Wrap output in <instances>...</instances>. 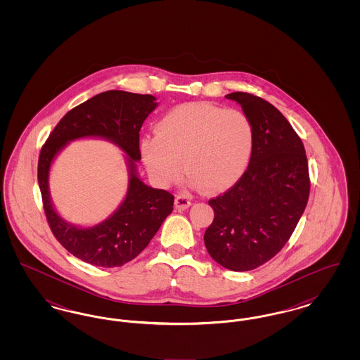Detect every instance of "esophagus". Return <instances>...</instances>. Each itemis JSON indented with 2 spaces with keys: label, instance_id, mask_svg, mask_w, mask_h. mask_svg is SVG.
Segmentation results:
<instances>
[{
  "label": "esophagus",
  "instance_id": "34e87169",
  "mask_svg": "<svg viewBox=\"0 0 360 360\" xmlns=\"http://www.w3.org/2000/svg\"><path fill=\"white\" fill-rule=\"evenodd\" d=\"M174 205H175V209H178V210H185L190 206V200L186 195L179 194V195L175 197V204Z\"/></svg>",
  "mask_w": 360,
  "mask_h": 360
}]
</instances>
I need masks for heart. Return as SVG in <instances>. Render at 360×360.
<instances>
[{
  "label": "heart",
  "mask_w": 360,
  "mask_h": 360,
  "mask_svg": "<svg viewBox=\"0 0 360 360\" xmlns=\"http://www.w3.org/2000/svg\"><path fill=\"white\" fill-rule=\"evenodd\" d=\"M252 148L254 128L247 115L207 103L175 106L158 122L156 135L143 139L140 146L158 185L176 182L185 165L190 184L207 193H221L238 184Z\"/></svg>",
  "instance_id": "heart-1"
}]
</instances>
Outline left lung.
<instances>
[{
	"instance_id": "left-lung-1",
	"label": "left lung",
	"mask_w": 360,
	"mask_h": 360,
	"mask_svg": "<svg viewBox=\"0 0 360 360\" xmlns=\"http://www.w3.org/2000/svg\"><path fill=\"white\" fill-rule=\"evenodd\" d=\"M254 128L250 165L233 188L209 201L213 223L206 250L232 271L254 270L274 257L290 239L308 204V159L304 144L285 116L263 98L236 91Z\"/></svg>"
}]
</instances>
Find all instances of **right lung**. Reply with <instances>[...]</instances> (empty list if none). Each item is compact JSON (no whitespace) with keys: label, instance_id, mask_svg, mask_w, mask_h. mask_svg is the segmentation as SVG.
I'll return each mask as SVG.
<instances>
[{"label":"right lung","instance_id":"right-lung-1","mask_svg":"<svg viewBox=\"0 0 360 360\" xmlns=\"http://www.w3.org/2000/svg\"><path fill=\"white\" fill-rule=\"evenodd\" d=\"M156 106L151 94L103 91L71 109L40 151L37 179L52 233L70 254L89 264L119 267L131 262L148 245L172 212L174 195L146 185L137 172V162L141 159L139 132ZM81 138H100L115 143L124 154L129 172L127 193L121 205L94 226H78L63 219L53 205L49 191L54 159L71 141Z\"/></svg>","mask_w":360,"mask_h":360}]
</instances>
